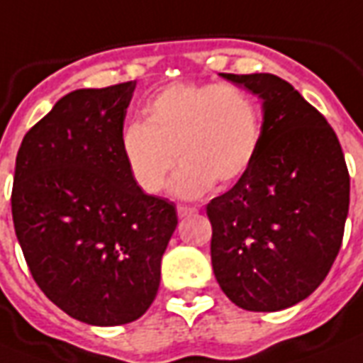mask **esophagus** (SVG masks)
Instances as JSON below:
<instances>
[{
    "label": "esophagus",
    "mask_w": 363,
    "mask_h": 363,
    "mask_svg": "<svg viewBox=\"0 0 363 363\" xmlns=\"http://www.w3.org/2000/svg\"><path fill=\"white\" fill-rule=\"evenodd\" d=\"M199 208L196 206H185V204H178V216L179 217H189L193 213H196Z\"/></svg>",
    "instance_id": "esophagus-1"
}]
</instances>
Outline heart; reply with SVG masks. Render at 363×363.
<instances>
[{
	"label": "heart",
	"mask_w": 363,
	"mask_h": 363,
	"mask_svg": "<svg viewBox=\"0 0 363 363\" xmlns=\"http://www.w3.org/2000/svg\"><path fill=\"white\" fill-rule=\"evenodd\" d=\"M262 118L253 95L236 84H170L147 101L144 123L121 133V153L147 195L167 187L176 170L182 196L204 195L213 184L245 176L259 153Z\"/></svg>",
	"instance_id": "1"
}]
</instances>
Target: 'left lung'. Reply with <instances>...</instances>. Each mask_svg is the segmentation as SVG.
<instances>
[{"mask_svg":"<svg viewBox=\"0 0 363 363\" xmlns=\"http://www.w3.org/2000/svg\"><path fill=\"white\" fill-rule=\"evenodd\" d=\"M223 77L264 101L259 153L232 189L210 200L211 266L232 303L279 311L326 279L343 243L350 176L326 118L283 78Z\"/></svg>","mask_w":363,"mask_h":363,"instance_id":"8db88e82","label":"left lung"}]
</instances>
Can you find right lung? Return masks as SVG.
<instances>
[{"label": "right lung", "instance_id": "1", "mask_svg": "<svg viewBox=\"0 0 363 363\" xmlns=\"http://www.w3.org/2000/svg\"><path fill=\"white\" fill-rule=\"evenodd\" d=\"M136 82L77 89L16 153L11 210L31 277L69 317L133 323L159 291L176 206L135 184L121 133Z\"/></svg>", "mask_w": 363, "mask_h": 363}]
</instances>
